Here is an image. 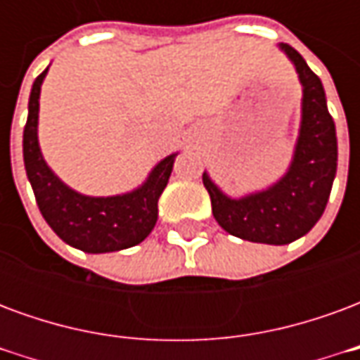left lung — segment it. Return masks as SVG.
<instances>
[{
  "mask_svg": "<svg viewBox=\"0 0 360 360\" xmlns=\"http://www.w3.org/2000/svg\"><path fill=\"white\" fill-rule=\"evenodd\" d=\"M293 61L302 84L301 129L293 162L281 179L266 191L229 198L202 173L212 214L229 235L250 243L287 245L307 235L324 214L338 169L335 123L326 105L322 81L289 44H279Z\"/></svg>",
  "mask_w": 360,
  "mask_h": 360,
  "instance_id": "left-lung-1",
  "label": "left lung"
}]
</instances>
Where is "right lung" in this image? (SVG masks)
Instances as JSON below:
<instances>
[{"mask_svg": "<svg viewBox=\"0 0 360 360\" xmlns=\"http://www.w3.org/2000/svg\"><path fill=\"white\" fill-rule=\"evenodd\" d=\"M46 73L48 69L32 84L22 133L25 169L44 219L61 241L92 255L139 245L156 226L158 198L169 181L177 154L164 158L141 187L125 195L86 196L67 187L48 167L38 144V100Z\"/></svg>", "mask_w": 360, "mask_h": 360, "instance_id": "obj_1", "label": "right lung"}]
</instances>
